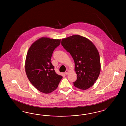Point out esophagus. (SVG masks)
<instances>
[{
    "mask_svg": "<svg viewBox=\"0 0 126 126\" xmlns=\"http://www.w3.org/2000/svg\"><path fill=\"white\" fill-rule=\"evenodd\" d=\"M69 71L68 70H66V71L65 72V75H67L68 74Z\"/></svg>",
    "mask_w": 126,
    "mask_h": 126,
    "instance_id": "34e87169",
    "label": "esophagus"
}]
</instances>
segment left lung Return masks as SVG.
<instances>
[{"mask_svg":"<svg viewBox=\"0 0 126 126\" xmlns=\"http://www.w3.org/2000/svg\"><path fill=\"white\" fill-rule=\"evenodd\" d=\"M61 44L74 61L77 75V79L73 82L74 86L83 90L92 87L101 71L99 53L94 44L79 35L62 39Z\"/></svg>","mask_w":126,"mask_h":126,"instance_id":"left-lung-1","label":"left lung"}]
</instances>
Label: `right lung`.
<instances>
[{
  "label": "right lung",
  "instance_id": "add662e5",
  "mask_svg": "<svg viewBox=\"0 0 126 126\" xmlns=\"http://www.w3.org/2000/svg\"><path fill=\"white\" fill-rule=\"evenodd\" d=\"M61 40L42 37L35 41L27 53L25 70L27 77L34 87L48 94L55 90L62 79L55 73L51 58Z\"/></svg>",
  "mask_w": 126,
  "mask_h": 126
}]
</instances>
